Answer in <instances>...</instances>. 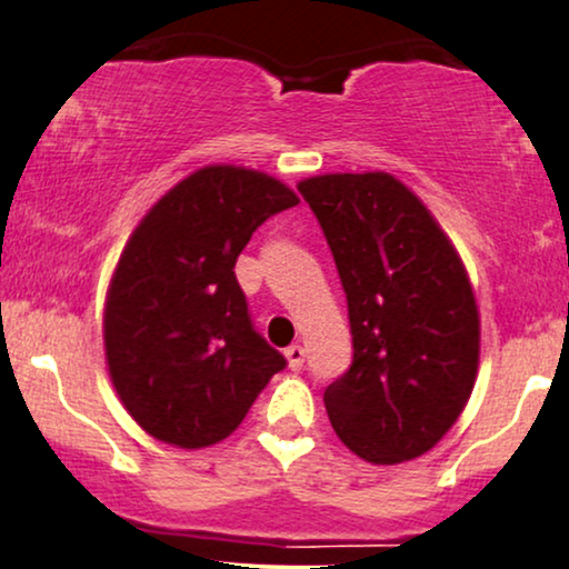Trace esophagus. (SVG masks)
<instances>
[{
    "label": "esophagus",
    "instance_id": "1",
    "mask_svg": "<svg viewBox=\"0 0 569 569\" xmlns=\"http://www.w3.org/2000/svg\"><path fill=\"white\" fill-rule=\"evenodd\" d=\"M284 358L292 371H300L302 363H306V348H302V345H290V348L284 350Z\"/></svg>",
    "mask_w": 569,
    "mask_h": 569
}]
</instances>
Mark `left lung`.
<instances>
[{"mask_svg":"<svg viewBox=\"0 0 569 569\" xmlns=\"http://www.w3.org/2000/svg\"><path fill=\"white\" fill-rule=\"evenodd\" d=\"M348 295L352 363L323 392L331 429L373 465L426 455L473 392L481 321L460 256L387 172L300 180Z\"/></svg>","mask_w":569,"mask_h":569,"instance_id":"1","label":"left lung"}]
</instances>
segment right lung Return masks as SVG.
<instances>
[{"label":"right lung","mask_w":569,"mask_h":569,"mask_svg":"<svg viewBox=\"0 0 569 569\" xmlns=\"http://www.w3.org/2000/svg\"><path fill=\"white\" fill-rule=\"evenodd\" d=\"M284 182L211 164L159 198L109 282L104 350L124 410L153 439H227L287 360L253 329L234 261L250 234L298 206Z\"/></svg>","instance_id":"1"}]
</instances>
